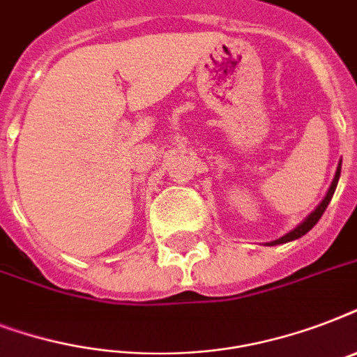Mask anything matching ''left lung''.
<instances>
[{
  "label": "left lung",
  "instance_id": "8db88e82",
  "mask_svg": "<svg viewBox=\"0 0 357 357\" xmlns=\"http://www.w3.org/2000/svg\"><path fill=\"white\" fill-rule=\"evenodd\" d=\"M339 176H341V161H339L337 170H335V176H333V181H332V185H330V189H328L326 196H324V200H322L321 204L317 206L315 211L311 213V215H307V218H305L304 222L298 224V226H296V228H294L293 231H289V234H285V235H283V237L278 238V241H272V243H266V244H268V246H276V244L289 243V241H294V238H300V237H302V235L307 234V231H310V229L313 228V226H315V224L319 222V220H321L322 213L326 211L328 204H330V200H332L333 192H335V187H337Z\"/></svg>",
  "mask_w": 357,
  "mask_h": 357
}]
</instances>
